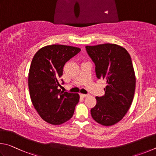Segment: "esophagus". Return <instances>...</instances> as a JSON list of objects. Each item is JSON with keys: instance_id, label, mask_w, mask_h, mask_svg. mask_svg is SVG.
Returning a JSON list of instances; mask_svg holds the SVG:
<instances>
[{"instance_id": "34e87169", "label": "esophagus", "mask_w": 156, "mask_h": 156, "mask_svg": "<svg viewBox=\"0 0 156 156\" xmlns=\"http://www.w3.org/2000/svg\"><path fill=\"white\" fill-rule=\"evenodd\" d=\"M80 96H81V97H83V98H85V97H88V96H89V94H80Z\"/></svg>"}]
</instances>
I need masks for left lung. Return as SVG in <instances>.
Segmentation results:
<instances>
[{
	"label": "left lung",
	"mask_w": 156,
	"mask_h": 156,
	"mask_svg": "<svg viewBox=\"0 0 156 156\" xmlns=\"http://www.w3.org/2000/svg\"><path fill=\"white\" fill-rule=\"evenodd\" d=\"M86 48L96 66L97 78L105 80L107 84L104 96L96 97L91 116L100 125L112 126L127 114L134 97L136 76L132 59L126 49L115 44Z\"/></svg>",
	"instance_id": "8db88e82"
}]
</instances>
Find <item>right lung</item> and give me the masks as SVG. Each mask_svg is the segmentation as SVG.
Here are the masks:
<instances>
[{
	"label": "right lung",
	"mask_w": 156,
	"mask_h": 156,
	"mask_svg": "<svg viewBox=\"0 0 156 156\" xmlns=\"http://www.w3.org/2000/svg\"><path fill=\"white\" fill-rule=\"evenodd\" d=\"M80 51L75 46L48 45L32 59L28 76L30 97L40 116L49 124L61 125L72 118L80 101L79 94L64 92L58 87L66 62Z\"/></svg>",
	"instance_id": "obj_1"
}]
</instances>
